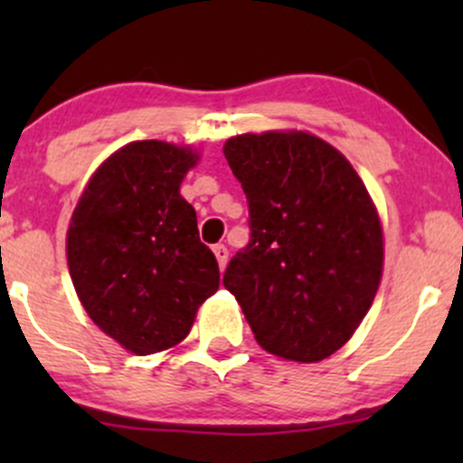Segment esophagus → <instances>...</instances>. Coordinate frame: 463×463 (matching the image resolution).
Masks as SVG:
<instances>
[{"label":"esophagus","mask_w":463,"mask_h":463,"mask_svg":"<svg viewBox=\"0 0 463 463\" xmlns=\"http://www.w3.org/2000/svg\"><path fill=\"white\" fill-rule=\"evenodd\" d=\"M213 250H214V258H217V261H219V269H226V261H228V249L223 244H217V246H213Z\"/></svg>","instance_id":"esophagus-1"}]
</instances>
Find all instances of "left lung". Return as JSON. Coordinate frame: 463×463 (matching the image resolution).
Listing matches in <instances>:
<instances>
[{"instance_id":"obj_1","label":"left lung","mask_w":463,"mask_h":463,"mask_svg":"<svg viewBox=\"0 0 463 463\" xmlns=\"http://www.w3.org/2000/svg\"><path fill=\"white\" fill-rule=\"evenodd\" d=\"M223 154L250 217V241L232 255L223 287L261 349L318 363L352 338L381 282V219L365 184L307 132L241 134Z\"/></svg>"}]
</instances>
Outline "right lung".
Returning <instances> with one entry per match:
<instances>
[{"label":"right lung","instance_id":"obj_1","mask_svg":"<svg viewBox=\"0 0 463 463\" xmlns=\"http://www.w3.org/2000/svg\"><path fill=\"white\" fill-rule=\"evenodd\" d=\"M197 152L137 141L111 154L87 184L67 232L73 287L107 335L138 356L190 334L219 288V266L181 197Z\"/></svg>","mask_w":463,"mask_h":463}]
</instances>
